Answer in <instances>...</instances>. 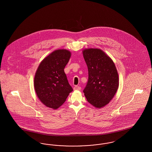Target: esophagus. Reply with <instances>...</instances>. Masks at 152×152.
I'll use <instances>...</instances> for the list:
<instances>
[{"label":"esophagus","mask_w":152,"mask_h":152,"mask_svg":"<svg viewBox=\"0 0 152 152\" xmlns=\"http://www.w3.org/2000/svg\"><path fill=\"white\" fill-rule=\"evenodd\" d=\"M73 89H74V90H80L81 89V87H79V86H75L74 88H73Z\"/></svg>","instance_id":"34e87169"}]
</instances>
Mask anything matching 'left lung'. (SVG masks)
Returning <instances> with one entry per match:
<instances>
[{
    "instance_id": "8db88e82",
    "label": "left lung",
    "mask_w": 152,
    "mask_h": 152,
    "mask_svg": "<svg viewBox=\"0 0 152 152\" xmlns=\"http://www.w3.org/2000/svg\"><path fill=\"white\" fill-rule=\"evenodd\" d=\"M83 53L88 69L83 92L88 102L100 108L108 104L117 91L118 73L113 61L101 50L86 49Z\"/></svg>"
}]
</instances>
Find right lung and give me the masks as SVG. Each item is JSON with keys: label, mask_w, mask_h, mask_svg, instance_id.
<instances>
[{"label": "right lung", "mask_w": 152, "mask_h": 152, "mask_svg": "<svg viewBox=\"0 0 152 152\" xmlns=\"http://www.w3.org/2000/svg\"><path fill=\"white\" fill-rule=\"evenodd\" d=\"M71 52L66 50L53 51L41 62L34 78V87L39 100L45 106L60 107L73 91L64 69Z\"/></svg>", "instance_id": "obj_1"}]
</instances>
